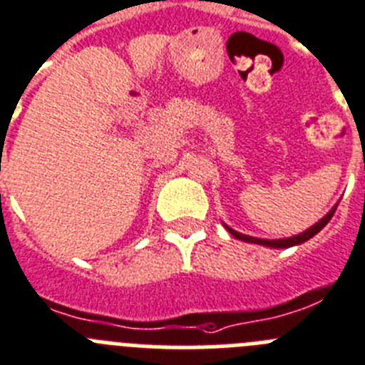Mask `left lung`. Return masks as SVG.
I'll return each instance as SVG.
<instances>
[{"instance_id": "1", "label": "left lung", "mask_w": 365, "mask_h": 365, "mask_svg": "<svg viewBox=\"0 0 365 365\" xmlns=\"http://www.w3.org/2000/svg\"><path fill=\"white\" fill-rule=\"evenodd\" d=\"M336 207H332L331 211H329L325 217L322 218V220L318 222V224H314L312 227H309L307 231H303V233H299V235H294L290 237V239H279V240H264V239H255V237H248V235H242V233H239V231L231 230V227H227V231H230L231 235L235 237V239L239 240H244V242H253V244H262V246H270V248H290V246H296V244H301L305 242V240L312 239V237L316 235V233H319V231L323 230V227L327 226V222L331 220L332 215H334Z\"/></svg>"}]
</instances>
